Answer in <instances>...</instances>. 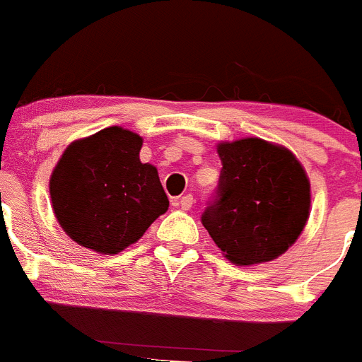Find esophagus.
<instances>
[{"label": "esophagus", "instance_id": "obj_1", "mask_svg": "<svg viewBox=\"0 0 362 362\" xmlns=\"http://www.w3.org/2000/svg\"><path fill=\"white\" fill-rule=\"evenodd\" d=\"M177 204L181 206V210H190L192 204H194V196H192V194H187V196H183L179 199Z\"/></svg>", "mask_w": 362, "mask_h": 362}]
</instances>
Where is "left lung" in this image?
<instances>
[{
	"label": "left lung",
	"instance_id": "8db88e82",
	"mask_svg": "<svg viewBox=\"0 0 362 362\" xmlns=\"http://www.w3.org/2000/svg\"><path fill=\"white\" fill-rule=\"evenodd\" d=\"M219 197L203 226L228 261H274L299 239L310 217V179L286 146L259 137L217 143Z\"/></svg>",
	"mask_w": 362,
	"mask_h": 362
}]
</instances>
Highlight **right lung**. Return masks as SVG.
Returning <instances> with one entry per match:
<instances>
[{"label": "right lung", "mask_w": 362, "mask_h": 362, "mask_svg": "<svg viewBox=\"0 0 362 362\" xmlns=\"http://www.w3.org/2000/svg\"><path fill=\"white\" fill-rule=\"evenodd\" d=\"M143 137L108 127L70 143L50 175L57 223L72 241L114 255L168 210L158 168L141 163Z\"/></svg>", "instance_id": "add662e5"}]
</instances>
